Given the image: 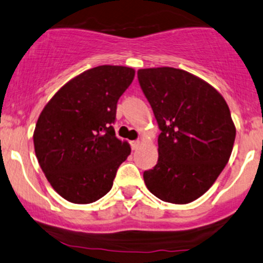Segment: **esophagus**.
Returning <instances> with one entry per match:
<instances>
[{
    "mask_svg": "<svg viewBox=\"0 0 263 263\" xmlns=\"http://www.w3.org/2000/svg\"><path fill=\"white\" fill-rule=\"evenodd\" d=\"M139 145H140V140H133L130 143V146L133 150H137L138 147H139Z\"/></svg>",
    "mask_w": 263,
    "mask_h": 263,
    "instance_id": "34e87169",
    "label": "esophagus"
}]
</instances>
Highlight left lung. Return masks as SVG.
<instances>
[{"instance_id":"1","label":"left lung","mask_w":263,"mask_h":263,"mask_svg":"<svg viewBox=\"0 0 263 263\" xmlns=\"http://www.w3.org/2000/svg\"><path fill=\"white\" fill-rule=\"evenodd\" d=\"M159 129V159L144 171L150 193L171 203L199 199L229 161L236 129L225 99L210 84L171 67L138 70Z\"/></svg>"}]
</instances>
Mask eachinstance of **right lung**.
I'll use <instances>...</instances> for the list:
<instances>
[{
	"mask_svg": "<svg viewBox=\"0 0 263 263\" xmlns=\"http://www.w3.org/2000/svg\"><path fill=\"white\" fill-rule=\"evenodd\" d=\"M122 66L88 69L61 88L38 118L34 152L44 175L63 199L90 203L110 191L130 154L116 137L117 104L134 79Z\"/></svg>",
	"mask_w": 263,
	"mask_h": 263,
	"instance_id": "add662e5",
	"label": "right lung"
}]
</instances>
